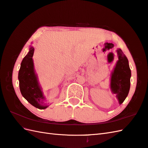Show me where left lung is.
<instances>
[{
	"mask_svg": "<svg viewBox=\"0 0 148 148\" xmlns=\"http://www.w3.org/2000/svg\"><path fill=\"white\" fill-rule=\"evenodd\" d=\"M119 60L111 77V89L115 94L120 104H122L127 97L130 86L131 71L126 56L121 49L117 50Z\"/></svg>",
	"mask_w": 148,
	"mask_h": 148,
	"instance_id": "left-lung-1",
	"label": "left lung"
}]
</instances>
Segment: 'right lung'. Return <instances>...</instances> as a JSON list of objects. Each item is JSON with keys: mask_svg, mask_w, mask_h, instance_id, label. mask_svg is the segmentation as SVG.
I'll return each mask as SVG.
<instances>
[{"mask_svg": "<svg viewBox=\"0 0 148 148\" xmlns=\"http://www.w3.org/2000/svg\"><path fill=\"white\" fill-rule=\"evenodd\" d=\"M34 50V48L31 47L28 53L24 57L21 64L18 74L19 88L23 97L30 104L37 108L45 109L48 106L42 105L43 102H42L41 99L44 97L34 71L32 58Z\"/></svg>", "mask_w": 148, "mask_h": 148, "instance_id": "obj_1", "label": "right lung"}]
</instances>
